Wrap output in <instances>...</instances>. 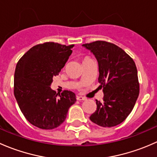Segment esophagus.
<instances>
[{
    "instance_id": "1",
    "label": "esophagus",
    "mask_w": 157,
    "mask_h": 157,
    "mask_svg": "<svg viewBox=\"0 0 157 157\" xmlns=\"http://www.w3.org/2000/svg\"><path fill=\"white\" fill-rule=\"evenodd\" d=\"M76 99L78 100V101H85V100H86V98H85V97L78 96V95H77V96H76Z\"/></svg>"
}]
</instances>
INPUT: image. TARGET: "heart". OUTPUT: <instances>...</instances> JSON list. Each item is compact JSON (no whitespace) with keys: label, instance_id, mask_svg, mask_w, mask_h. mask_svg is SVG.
<instances>
[{"label":"heart","instance_id":"heart-1","mask_svg":"<svg viewBox=\"0 0 157 157\" xmlns=\"http://www.w3.org/2000/svg\"><path fill=\"white\" fill-rule=\"evenodd\" d=\"M88 59H90V58L88 57V56H85V57H83V58H82V63L85 62V61L88 60Z\"/></svg>","mask_w":157,"mask_h":157}]
</instances>
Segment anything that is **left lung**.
Segmentation results:
<instances>
[{"mask_svg": "<svg viewBox=\"0 0 157 157\" xmlns=\"http://www.w3.org/2000/svg\"><path fill=\"white\" fill-rule=\"evenodd\" d=\"M96 57L102 102L96 100L91 122L102 127L122 123L133 109L139 95L138 71L133 59L122 48L103 41L82 44Z\"/></svg>", "mask_w": 157, "mask_h": 157, "instance_id": "8db88e82", "label": "left lung"}]
</instances>
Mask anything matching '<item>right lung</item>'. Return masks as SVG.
<instances>
[{
	"mask_svg": "<svg viewBox=\"0 0 157 157\" xmlns=\"http://www.w3.org/2000/svg\"><path fill=\"white\" fill-rule=\"evenodd\" d=\"M74 44L46 42L35 45L21 57L14 74V96L25 119L41 129H54L67 118L76 101L75 93L56 94L50 86L72 52Z\"/></svg>",
	"mask_w": 157,
	"mask_h": 157,
	"instance_id": "1",
	"label": "right lung"
}]
</instances>
